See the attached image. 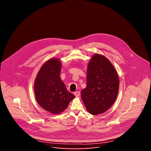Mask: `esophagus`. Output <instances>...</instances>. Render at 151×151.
Instances as JSON below:
<instances>
[{"instance_id":"34e87169","label":"esophagus","mask_w":151,"mask_h":151,"mask_svg":"<svg viewBox=\"0 0 151 151\" xmlns=\"http://www.w3.org/2000/svg\"><path fill=\"white\" fill-rule=\"evenodd\" d=\"M81 93H80V91H76L74 93V95L76 96V97H79L80 96Z\"/></svg>"}]
</instances>
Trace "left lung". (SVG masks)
Masks as SVG:
<instances>
[{
	"label": "left lung",
	"instance_id": "left-lung-1",
	"mask_svg": "<svg viewBox=\"0 0 151 151\" xmlns=\"http://www.w3.org/2000/svg\"><path fill=\"white\" fill-rule=\"evenodd\" d=\"M119 79L111 62L96 54L87 66V87L81 91L82 100L92 115L103 114L114 103L119 91Z\"/></svg>",
	"mask_w": 151,
	"mask_h": 151
}]
</instances>
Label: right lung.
I'll return each instance as SVG.
<instances>
[{
    "instance_id": "add662e5",
    "label": "right lung",
    "mask_w": 151,
    "mask_h": 151,
    "mask_svg": "<svg viewBox=\"0 0 151 151\" xmlns=\"http://www.w3.org/2000/svg\"><path fill=\"white\" fill-rule=\"evenodd\" d=\"M61 62L53 58L40 68L35 80V94L37 103L45 111L59 114L65 110L75 96L67 91L60 75Z\"/></svg>"
}]
</instances>
